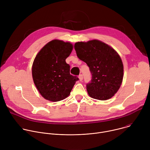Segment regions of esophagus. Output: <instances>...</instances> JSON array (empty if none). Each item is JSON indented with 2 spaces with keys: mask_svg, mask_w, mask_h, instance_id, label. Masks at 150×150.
Returning <instances> with one entry per match:
<instances>
[{
  "mask_svg": "<svg viewBox=\"0 0 150 150\" xmlns=\"http://www.w3.org/2000/svg\"><path fill=\"white\" fill-rule=\"evenodd\" d=\"M79 81H82V79H83V75H82V74H80L79 75Z\"/></svg>",
  "mask_w": 150,
  "mask_h": 150,
  "instance_id": "1",
  "label": "esophagus"
}]
</instances>
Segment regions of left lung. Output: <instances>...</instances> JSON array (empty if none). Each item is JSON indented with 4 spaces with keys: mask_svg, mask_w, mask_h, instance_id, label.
Wrapping results in <instances>:
<instances>
[{
    "mask_svg": "<svg viewBox=\"0 0 150 150\" xmlns=\"http://www.w3.org/2000/svg\"><path fill=\"white\" fill-rule=\"evenodd\" d=\"M74 48L78 58L87 63L92 75L87 84L89 96L106 100L119 89L123 77V65L118 53L110 46L97 40L77 42Z\"/></svg>",
    "mask_w": 150,
    "mask_h": 150,
    "instance_id": "1",
    "label": "left lung"
}]
</instances>
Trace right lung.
<instances>
[{"label": "right lung", "instance_id": "obj_1", "mask_svg": "<svg viewBox=\"0 0 150 150\" xmlns=\"http://www.w3.org/2000/svg\"><path fill=\"white\" fill-rule=\"evenodd\" d=\"M73 45L69 42L54 40L37 54L32 67L33 78L40 94L51 101H59L70 94L76 76L70 74V66L65 60Z\"/></svg>", "mask_w": 150, "mask_h": 150}]
</instances>
